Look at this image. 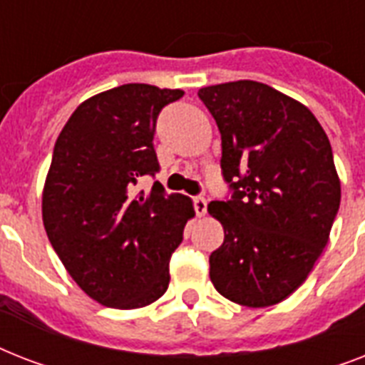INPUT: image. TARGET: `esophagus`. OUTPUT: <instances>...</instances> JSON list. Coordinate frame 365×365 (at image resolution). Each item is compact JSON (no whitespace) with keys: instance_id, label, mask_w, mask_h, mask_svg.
Here are the masks:
<instances>
[{"instance_id":"34e87169","label":"esophagus","mask_w":365,"mask_h":365,"mask_svg":"<svg viewBox=\"0 0 365 365\" xmlns=\"http://www.w3.org/2000/svg\"><path fill=\"white\" fill-rule=\"evenodd\" d=\"M193 205H195V212H197V216L199 217L205 216L206 210H208V205H206L205 197H195Z\"/></svg>"}]
</instances>
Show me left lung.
Returning a JSON list of instances; mask_svg holds the SVG:
<instances>
[{
    "instance_id": "8db88e82",
    "label": "left lung",
    "mask_w": 365,
    "mask_h": 365,
    "mask_svg": "<svg viewBox=\"0 0 365 365\" xmlns=\"http://www.w3.org/2000/svg\"><path fill=\"white\" fill-rule=\"evenodd\" d=\"M199 98L216 119L223 178L235 191L208 205L225 233L210 280L233 303L277 305L329 242L341 202L329 140L307 106L265 83L212 85Z\"/></svg>"
}]
</instances>
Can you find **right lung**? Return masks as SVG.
Masks as SVG:
<instances>
[{"mask_svg": "<svg viewBox=\"0 0 365 365\" xmlns=\"http://www.w3.org/2000/svg\"><path fill=\"white\" fill-rule=\"evenodd\" d=\"M180 88L128 83L94 94L71 113L54 143L43 185L47 237L76 284L100 305L140 309L165 294L168 261L195 217L193 200L148 195L138 180L159 170L153 132Z\"/></svg>", "mask_w": 365, "mask_h": 365, "instance_id": "right-lung-1", "label": "right lung"}]
</instances>
